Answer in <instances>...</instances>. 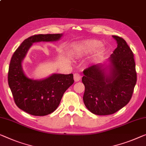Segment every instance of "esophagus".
I'll list each match as a JSON object with an SVG mask.
<instances>
[{
	"mask_svg": "<svg viewBox=\"0 0 146 146\" xmlns=\"http://www.w3.org/2000/svg\"><path fill=\"white\" fill-rule=\"evenodd\" d=\"M80 74L79 73H75L74 74V80H75V82H78L79 81L80 79Z\"/></svg>",
	"mask_w": 146,
	"mask_h": 146,
	"instance_id": "esophagus-1",
	"label": "esophagus"
}]
</instances>
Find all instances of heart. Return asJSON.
<instances>
[{
  "label": "heart",
  "mask_w": 146,
  "mask_h": 146,
  "mask_svg": "<svg viewBox=\"0 0 146 146\" xmlns=\"http://www.w3.org/2000/svg\"><path fill=\"white\" fill-rule=\"evenodd\" d=\"M102 43L98 40H86L72 43L69 46V53L75 59H82L98 51V57L103 56L106 52L105 47H102Z\"/></svg>",
  "instance_id": "heart-1"
}]
</instances>
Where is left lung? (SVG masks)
<instances>
[{
	"label": "left lung",
	"mask_w": 146,
	"mask_h": 146,
	"mask_svg": "<svg viewBox=\"0 0 146 146\" xmlns=\"http://www.w3.org/2000/svg\"><path fill=\"white\" fill-rule=\"evenodd\" d=\"M117 47L108 60L83 71V101L91 113L113 114L131 99L137 75L133 52L123 38L113 35Z\"/></svg>",
	"instance_id": "obj_1"
}]
</instances>
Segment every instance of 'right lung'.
<instances>
[{
	"label": "right lung",
	"mask_w": 146,
	"mask_h": 146,
	"mask_svg": "<svg viewBox=\"0 0 146 146\" xmlns=\"http://www.w3.org/2000/svg\"><path fill=\"white\" fill-rule=\"evenodd\" d=\"M63 34L36 35L23 41L13 54L8 69V80L16 106L35 116H44L54 112L59 106L67 89L74 82L73 75L54 73L40 80L25 75L22 62L35 42L58 41Z\"/></svg>",
	"instance_id": "right-lung-1"
}]
</instances>
